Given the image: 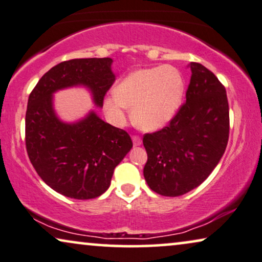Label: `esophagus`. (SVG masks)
Masks as SVG:
<instances>
[{"label": "esophagus", "instance_id": "1", "mask_svg": "<svg viewBox=\"0 0 262 262\" xmlns=\"http://www.w3.org/2000/svg\"><path fill=\"white\" fill-rule=\"evenodd\" d=\"M132 140H133V144L134 146H140L142 144V140L140 137H137V135H134V137H132Z\"/></svg>", "mask_w": 262, "mask_h": 262}]
</instances>
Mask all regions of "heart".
Instances as JSON below:
<instances>
[{"label": "heart", "mask_w": 262, "mask_h": 262, "mask_svg": "<svg viewBox=\"0 0 262 262\" xmlns=\"http://www.w3.org/2000/svg\"><path fill=\"white\" fill-rule=\"evenodd\" d=\"M184 79L173 66L141 68L118 82L115 95L104 99V110L116 123H123L127 107L134 123L146 132L165 127L183 102Z\"/></svg>", "instance_id": "1"}]
</instances>
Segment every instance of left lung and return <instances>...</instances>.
Returning <instances> with one entry per match:
<instances>
[{
  "mask_svg": "<svg viewBox=\"0 0 262 262\" xmlns=\"http://www.w3.org/2000/svg\"><path fill=\"white\" fill-rule=\"evenodd\" d=\"M191 71L186 103L167 127L145 134L144 177L163 196H180L200 186L224 155L229 140L225 87L200 63Z\"/></svg>",
  "mask_w": 262,
  "mask_h": 262,
  "instance_id": "left-lung-1",
  "label": "left lung"
}]
</instances>
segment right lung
Masks as SVG:
<instances>
[{"label":"right lung","instance_id":"add662e5","mask_svg":"<svg viewBox=\"0 0 262 262\" xmlns=\"http://www.w3.org/2000/svg\"><path fill=\"white\" fill-rule=\"evenodd\" d=\"M113 60L76 58L45 73L29 97L25 118L26 149L40 179L67 198L89 200L110 187L114 170L133 147L127 132L100 118L95 110L75 122L56 114L54 93L85 87L96 106H103L115 81Z\"/></svg>","mask_w":262,"mask_h":262}]
</instances>
